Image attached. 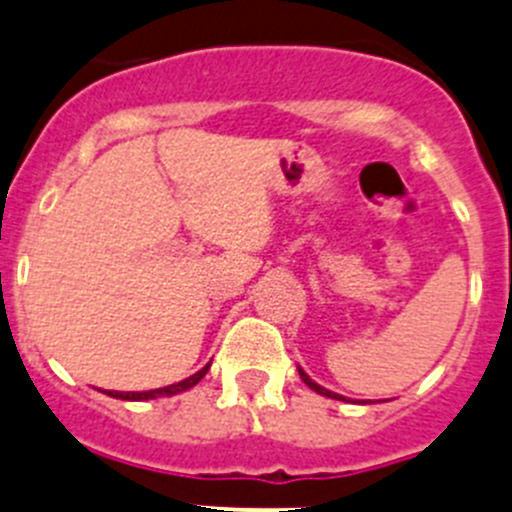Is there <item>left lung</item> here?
<instances>
[{
  "label": "left lung",
  "mask_w": 512,
  "mask_h": 512,
  "mask_svg": "<svg viewBox=\"0 0 512 512\" xmlns=\"http://www.w3.org/2000/svg\"><path fill=\"white\" fill-rule=\"evenodd\" d=\"M297 372H300L302 382H305L307 388H310V390H315V393L325 395V398H332V400H347V398H342V395L332 393V390H325V388H322V385H317V382H315V380H310V375H307V372H305V370H302V367H297Z\"/></svg>",
  "instance_id": "left-lung-1"
}]
</instances>
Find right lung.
I'll return each mask as SVG.
<instances>
[{
  "label": "right lung",
  "instance_id": "right-lung-1",
  "mask_svg": "<svg viewBox=\"0 0 512 512\" xmlns=\"http://www.w3.org/2000/svg\"><path fill=\"white\" fill-rule=\"evenodd\" d=\"M207 370H210V365H205L200 372H195V375L187 377V380L175 382V385H167V388L147 390V393H117V390H107V395L109 398H117V400H155V398H160V395H167V398H170V395L185 393V390L195 388L197 382L207 375Z\"/></svg>",
  "mask_w": 512,
  "mask_h": 512
}]
</instances>
